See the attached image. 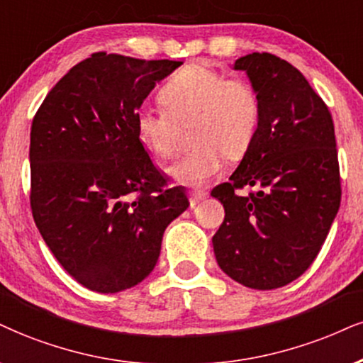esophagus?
<instances>
[{
	"instance_id": "esophagus-1",
	"label": "esophagus",
	"mask_w": 363,
	"mask_h": 363,
	"mask_svg": "<svg viewBox=\"0 0 363 363\" xmlns=\"http://www.w3.org/2000/svg\"><path fill=\"white\" fill-rule=\"evenodd\" d=\"M205 200V194L202 191H191L190 194V205L191 207H196L199 203H202Z\"/></svg>"
}]
</instances>
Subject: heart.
<instances>
[{
	"instance_id": "obj_1",
	"label": "heart",
	"mask_w": 363,
	"mask_h": 363,
	"mask_svg": "<svg viewBox=\"0 0 363 363\" xmlns=\"http://www.w3.org/2000/svg\"><path fill=\"white\" fill-rule=\"evenodd\" d=\"M164 109H141L136 131L161 160L177 153L180 126L191 124V143L168 173L182 185L202 189L222 172L223 158L245 155L259 124V97L249 82L225 79L207 64H189L160 92Z\"/></svg>"
}]
</instances>
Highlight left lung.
<instances>
[{"label": "left lung", "mask_w": 363, "mask_h": 363, "mask_svg": "<svg viewBox=\"0 0 363 363\" xmlns=\"http://www.w3.org/2000/svg\"><path fill=\"white\" fill-rule=\"evenodd\" d=\"M259 97V124L229 182L212 190L225 208L212 237L217 264L252 289L286 286L318 256L340 208L333 119L296 67L272 53L237 58ZM245 184L256 192L240 196Z\"/></svg>", "instance_id": "left-lung-1"}]
</instances>
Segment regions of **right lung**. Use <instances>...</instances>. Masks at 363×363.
<instances>
[{"mask_svg":"<svg viewBox=\"0 0 363 363\" xmlns=\"http://www.w3.org/2000/svg\"><path fill=\"white\" fill-rule=\"evenodd\" d=\"M183 62L94 53L47 94L30 133V203L45 244L77 283L118 293L158 262L169 222L189 208L164 189L136 131L156 84Z\"/></svg>","mask_w":363,"mask_h":363,"instance_id":"add662e5","label":"right lung"}]
</instances>
